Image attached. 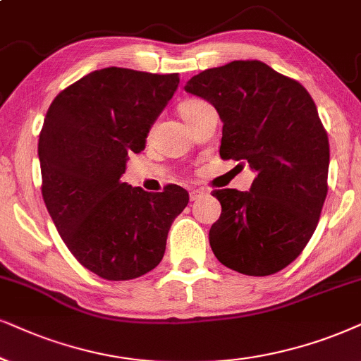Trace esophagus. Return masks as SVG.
Instances as JSON below:
<instances>
[{
	"instance_id": "esophagus-1",
	"label": "esophagus",
	"mask_w": 361,
	"mask_h": 361,
	"mask_svg": "<svg viewBox=\"0 0 361 361\" xmlns=\"http://www.w3.org/2000/svg\"><path fill=\"white\" fill-rule=\"evenodd\" d=\"M204 193H207V191H204V190H200V188L191 190V191H190V200H191V202H196V200L202 198V196H203Z\"/></svg>"
}]
</instances>
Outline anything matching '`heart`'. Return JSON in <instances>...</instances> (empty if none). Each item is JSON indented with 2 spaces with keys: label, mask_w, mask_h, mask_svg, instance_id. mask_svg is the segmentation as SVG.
<instances>
[{
  "label": "heart",
  "mask_w": 361,
  "mask_h": 361,
  "mask_svg": "<svg viewBox=\"0 0 361 361\" xmlns=\"http://www.w3.org/2000/svg\"><path fill=\"white\" fill-rule=\"evenodd\" d=\"M203 104H207V103L200 102V99H188V102H185L180 106V113H181V116H183V120H186L190 115H193L196 109L202 108Z\"/></svg>",
  "instance_id": "b5f03b06"
}]
</instances>
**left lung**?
<instances>
[{
    "mask_svg": "<svg viewBox=\"0 0 361 361\" xmlns=\"http://www.w3.org/2000/svg\"><path fill=\"white\" fill-rule=\"evenodd\" d=\"M223 121L220 157L257 173L250 191L214 190L220 220L209 230L218 262L267 276L312 238L326 198L330 145L312 97L262 61H231L186 81Z\"/></svg>",
    "mask_w": 361,
    "mask_h": 361,
    "instance_id": "obj_1",
    "label": "left lung"
}]
</instances>
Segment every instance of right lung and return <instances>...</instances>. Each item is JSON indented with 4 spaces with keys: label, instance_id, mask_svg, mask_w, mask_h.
<instances>
[{
    "label": "right lung",
    "instance_id": "right-lung-1",
    "mask_svg": "<svg viewBox=\"0 0 361 361\" xmlns=\"http://www.w3.org/2000/svg\"><path fill=\"white\" fill-rule=\"evenodd\" d=\"M178 83V73L103 68L48 108L38 141L44 204L73 257L104 280H133L158 267L171 223L188 204L178 185L148 193L120 180Z\"/></svg>",
    "mask_w": 361,
    "mask_h": 361
}]
</instances>
